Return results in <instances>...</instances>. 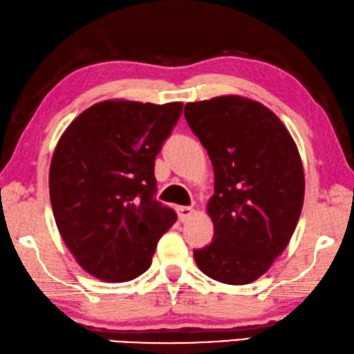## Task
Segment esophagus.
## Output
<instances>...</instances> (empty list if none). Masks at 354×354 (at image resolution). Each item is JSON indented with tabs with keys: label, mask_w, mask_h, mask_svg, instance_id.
Masks as SVG:
<instances>
[{
	"label": "esophagus",
	"mask_w": 354,
	"mask_h": 354,
	"mask_svg": "<svg viewBox=\"0 0 354 354\" xmlns=\"http://www.w3.org/2000/svg\"><path fill=\"white\" fill-rule=\"evenodd\" d=\"M194 215H196V210L192 207H178V216L183 223L191 220Z\"/></svg>",
	"instance_id": "obj_1"
}]
</instances>
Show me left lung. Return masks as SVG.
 <instances>
[{
	"instance_id": "obj_1",
	"label": "left lung",
	"mask_w": 354,
	"mask_h": 354,
	"mask_svg": "<svg viewBox=\"0 0 354 354\" xmlns=\"http://www.w3.org/2000/svg\"><path fill=\"white\" fill-rule=\"evenodd\" d=\"M184 117L215 171L207 203L215 236L194 258L218 282L250 283L286 250L300 218L305 173L297 144L274 112L248 97L187 102Z\"/></svg>"
}]
</instances>
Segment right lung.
<instances>
[{
  "mask_svg": "<svg viewBox=\"0 0 354 354\" xmlns=\"http://www.w3.org/2000/svg\"><path fill=\"white\" fill-rule=\"evenodd\" d=\"M183 102L109 99L83 111L54 149L49 197L68 250L99 281L149 270L176 213L153 198V165Z\"/></svg>",
  "mask_w": 354,
  "mask_h": 354,
  "instance_id": "1",
  "label": "right lung"
}]
</instances>
